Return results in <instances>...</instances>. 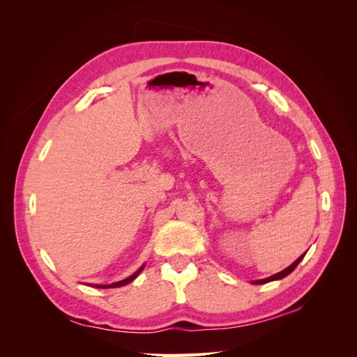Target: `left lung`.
I'll return each mask as SVG.
<instances>
[{
    "label": "left lung",
    "instance_id": "obj_1",
    "mask_svg": "<svg viewBox=\"0 0 357 357\" xmlns=\"http://www.w3.org/2000/svg\"><path fill=\"white\" fill-rule=\"evenodd\" d=\"M307 253V252H305ZM305 253L302 255V256H299L296 261L291 264L290 266H287L286 269H283L282 273H278V274H274V275H271V277H268V278H264V280H256V282H253V284H265V283H269V282H274V280H280V278H284L286 275H289L291 271H294V269L298 266V264L302 261V257L305 256Z\"/></svg>",
    "mask_w": 357,
    "mask_h": 357
}]
</instances>
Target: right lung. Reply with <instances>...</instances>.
I'll list each match as a JSON object with an SVG mask.
<instances>
[{
  "instance_id": "1",
  "label": "right lung",
  "mask_w": 357,
  "mask_h": 357,
  "mask_svg": "<svg viewBox=\"0 0 357 357\" xmlns=\"http://www.w3.org/2000/svg\"><path fill=\"white\" fill-rule=\"evenodd\" d=\"M142 269H143V266L138 269V271L135 273V274H132L131 277H128V278H125V280H122V282H117V283H113V284H109V286H93V287H100V289H109V287H121V286H125V284H128V283H131L132 280L142 273Z\"/></svg>"
}]
</instances>
